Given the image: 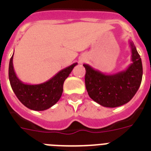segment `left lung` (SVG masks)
Wrapping results in <instances>:
<instances>
[{"mask_svg": "<svg viewBox=\"0 0 151 151\" xmlns=\"http://www.w3.org/2000/svg\"><path fill=\"white\" fill-rule=\"evenodd\" d=\"M132 61L125 70L114 74H105L84 64L85 86L92 99L105 107H117L129 103L140 86L143 65L140 55L132 41H129Z\"/></svg>", "mask_w": 151, "mask_h": 151, "instance_id": "obj_1", "label": "left lung"}]
</instances>
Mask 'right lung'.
<instances>
[{
    "instance_id": "right-lung-1",
    "label": "right lung",
    "mask_w": 151,
    "mask_h": 151,
    "mask_svg": "<svg viewBox=\"0 0 151 151\" xmlns=\"http://www.w3.org/2000/svg\"><path fill=\"white\" fill-rule=\"evenodd\" d=\"M77 63L63 69L45 82L38 85H27L18 78L13 67V55L9 62L8 78L13 92L19 100L30 110H45L59 100L63 90L64 81L77 65Z\"/></svg>"
}]
</instances>
